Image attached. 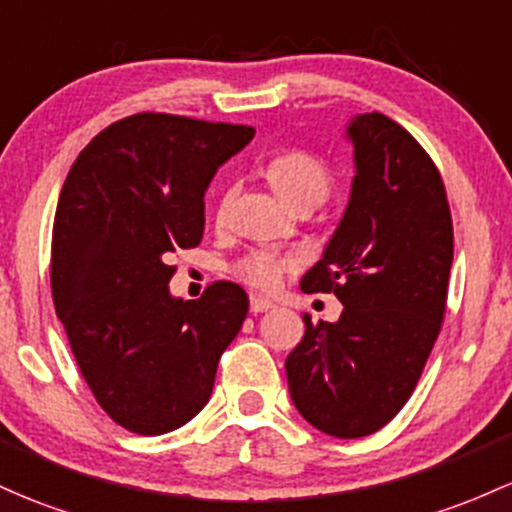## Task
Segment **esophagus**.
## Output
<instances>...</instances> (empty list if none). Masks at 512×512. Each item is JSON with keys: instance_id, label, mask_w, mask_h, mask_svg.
Listing matches in <instances>:
<instances>
[{"instance_id": "esophagus-1", "label": "esophagus", "mask_w": 512, "mask_h": 512, "mask_svg": "<svg viewBox=\"0 0 512 512\" xmlns=\"http://www.w3.org/2000/svg\"><path fill=\"white\" fill-rule=\"evenodd\" d=\"M274 303L272 301H267V299H262V296H250V313H265V311H269V308H272Z\"/></svg>"}]
</instances>
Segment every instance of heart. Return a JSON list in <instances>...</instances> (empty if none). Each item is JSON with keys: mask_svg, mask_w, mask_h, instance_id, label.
Returning <instances> with one entry per match:
<instances>
[{"mask_svg": "<svg viewBox=\"0 0 512 512\" xmlns=\"http://www.w3.org/2000/svg\"><path fill=\"white\" fill-rule=\"evenodd\" d=\"M267 179L277 194L294 209H316L328 199L333 189V172L318 155L306 150H289L272 157L267 165ZM301 260L291 252L252 250L235 262V274L255 289L274 291L286 274L296 272Z\"/></svg>", "mask_w": 512, "mask_h": 512, "instance_id": "b5f03b06", "label": "heart"}]
</instances>
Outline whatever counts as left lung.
Instances as JSON below:
<instances>
[{
	"label": "left lung",
	"instance_id": "left-lung-1",
	"mask_svg": "<svg viewBox=\"0 0 512 512\" xmlns=\"http://www.w3.org/2000/svg\"><path fill=\"white\" fill-rule=\"evenodd\" d=\"M357 174L306 294H335L338 323H313L286 357L291 401L313 428L367 437L406 406L440 335L454 257L452 213L432 157L389 116L347 126Z\"/></svg>",
	"mask_w": 512,
	"mask_h": 512
}]
</instances>
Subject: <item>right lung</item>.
I'll return each mask as SVG.
<instances>
[{
  "label": "right lung",
  "mask_w": 512,
  "mask_h": 512,
  "mask_svg": "<svg viewBox=\"0 0 512 512\" xmlns=\"http://www.w3.org/2000/svg\"><path fill=\"white\" fill-rule=\"evenodd\" d=\"M252 136V126L145 111L104 128L67 172L50 247L55 313L97 403L136 435L189 423L243 328V286L174 299L167 262L201 243L206 187Z\"/></svg>",
  "instance_id": "add662e5"
}]
</instances>
